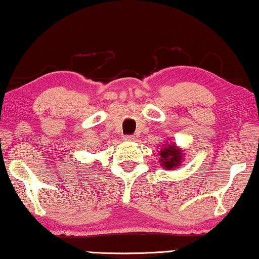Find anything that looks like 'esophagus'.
<instances>
[{
    "label": "esophagus",
    "instance_id": "obj_1",
    "mask_svg": "<svg viewBox=\"0 0 259 259\" xmlns=\"http://www.w3.org/2000/svg\"><path fill=\"white\" fill-rule=\"evenodd\" d=\"M134 140H136L134 136H125V137H123V141H134Z\"/></svg>",
    "mask_w": 259,
    "mask_h": 259
}]
</instances>
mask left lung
<instances>
[{
    "label": "left lung",
    "mask_w": 259,
    "mask_h": 259,
    "mask_svg": "<svg viewBox=\"0 0 259 259\" xmlns=\"http://www.w3.org/2000/svg\"><path fill=\"white\" fill-rule=\"evenodd\" d=\"M160 159L159 162L166 169H172L178 167L183 160L182 150L176 146V144H165L162 150H160Z\"/></svg>",
    "instance_id": "8db88e82"
}]
</instances>
